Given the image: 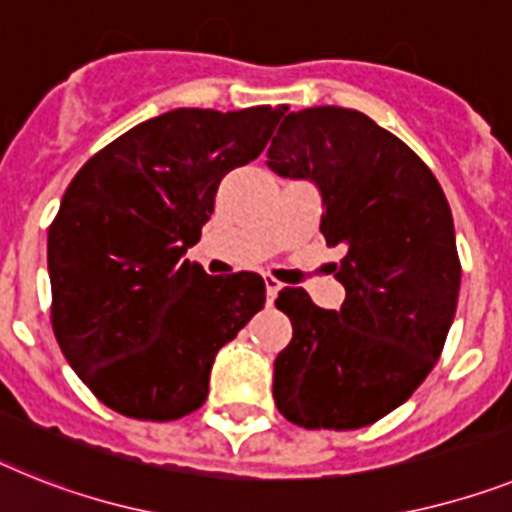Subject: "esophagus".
<instances>
[{
  "instance_id": "esophagus-1",
  "label": "esophagus",
  "mask_w": 512,
  "mask_h": 512,
  "mask_svg": "<svg viewBox=\"0 0 512 512\" xmlns=\"http://www.w3.org/2000/svg\"><path fill=\"white\" fill-rule=\"evenodd\" d=\"M278 291H281V283H278L273 276H265V294H268V302L276 299Z\"/></svg>"
}]
</instances>
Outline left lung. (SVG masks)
<instances>
[{
    "label": "left lung",
    "instance_id": "1",
    "mask_svg": "<svg viewBox=\"0 0 512 512\" xmlns=\"http://www.w3.org/2000/svg\"><path fill=\"white\" fill-rule=\"evenodd\" d=\"M268 166L320 190V231L346 255L341 309L278 291L294 338L273 364V398L307 429H359L411 398L453 325L461 263L445 192L406 143L367 114L291 111Z\"/></svg>",
    "mask_w": 512,
    "mask_h": 512
}]
</instances>
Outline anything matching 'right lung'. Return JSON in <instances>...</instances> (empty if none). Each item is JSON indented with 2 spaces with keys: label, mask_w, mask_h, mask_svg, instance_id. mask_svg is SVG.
Here are the masks:
<instances>
[{
  "label": "right lung",
  "mask_w": 512,
  "mask_h": 512,
  "mask_svg": "<svg viewBox=\"0 0 512 512\" xmlns=\"http://www.w3.org/2000/svg\"><path fill=\"white\" fill-rule=\"evenodd\" d=\"M283 106L174 109L90 158L49 229L51 325L101 403L171 422L208 398L218 349L265 304L257 273L208 276L187 260L218 184L255 161Z\"/></svg>",
  "instance_id": "1"
}]
</instances>
